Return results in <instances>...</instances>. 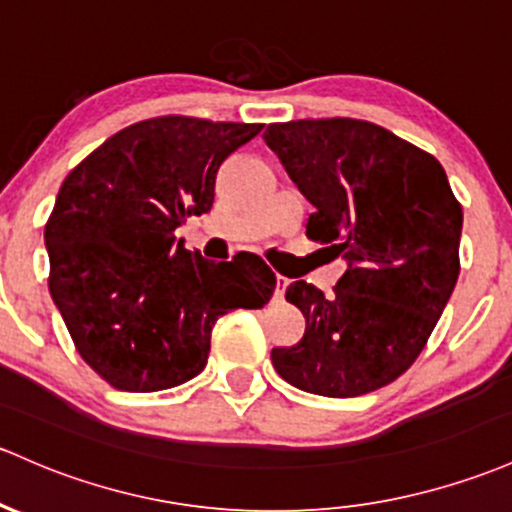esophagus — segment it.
Here are the masks:
<instances>
[{
  "label": "esophagus",
  "mask_w": 512,
  "mask_h": 512,
  "mask_svg": "<svg viewBox=\"0 0 512 512\" xmlns=\"http://www.w3.org/2000/svg\"><path fill=\"white\" fill-rule=\"evenodd\" d=\"M285 288H288V278H283V276H276V298L278 300H283V295H285Z\"/></svg>",
  "instance_id": "obj_1"
}]
</instances>
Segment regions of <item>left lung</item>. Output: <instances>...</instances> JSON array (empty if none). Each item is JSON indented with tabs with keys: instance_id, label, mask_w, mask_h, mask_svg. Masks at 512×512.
I'll return each instance as SVG.
<instances>
[{
	"instance_id": "obj_1",
	"label": "left lung",
	"mask_w": 512,
	"mask_h": 512,
	"mask_svg": "<svg viewBox=\"0 0 512 512\" xmlns=\"http://www.w3.org/2000/svg\"><path fill=\"white\" fill-rule=\"evenodd\" d=\"M263 141L315 205L307 236L346 261L332 298L305 280L285 290L305 317L278 346V376L305 393L356 398L403 376L425 349L459 278L461 214L444 168L361 119L268 124Z\"/></svg>"
}]
</instances>
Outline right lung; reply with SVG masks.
Instances as JSON below:
<instances>
[{"label":"right lung","mask_w":512,"mask_h":512,"mask_svg":"<svg viewBox=\"0 0 512 512\" xmlns=\"http://www.w3.org/2000/svg\"><path fill=\"white\" fill-rule=\"evenodd\" d=\"M263 124L168 117L109 136L60 185L46 222L48 290L85 364L112 388L153 393L207 364L227 312L271 300L256 254L207 261L175 229L210 212L217 170Z\"/></svg>","instance_id":"1"}]
</instances>
